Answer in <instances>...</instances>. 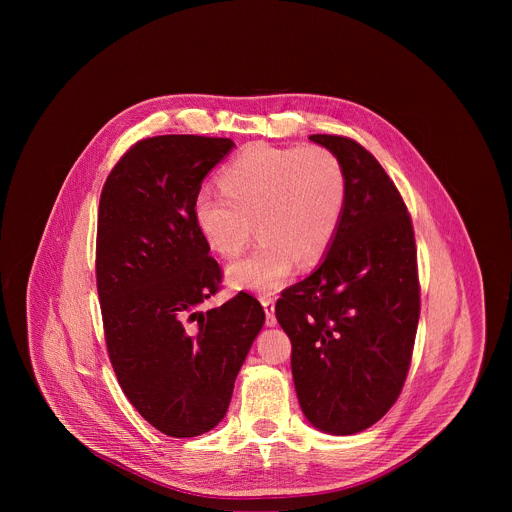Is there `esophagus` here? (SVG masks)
<instances>
[{
	"label": "esophagus",
	"mask_w": 512,
	"mask_h": 512,
	"mask_svg": "<svg viewBox=\"0 0 512 512\" xmlns=\"http://www.w3.org/2000/svg\"><path fill=\"white\" fill-rule=\"evenodd\" d=\"M261 304L265 308V324L267 326H275L277 320H275V300L273 298H261Z\"/></svg>",
	"instance_id": "1"
}]
</instances>
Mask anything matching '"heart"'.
<instances>
[{"label": "heart", "instance_id": "obj_1", "mask_svg": "<svg viewBox=\"0 0 512 512\" xmlns=\"http://www.w3.org/2000/svg\"><path fill=\"white\" fill-rule=\"evenodd\" d=\"M218 186L194 198V225L214 253L231 259L247 249L257 223L261 243L229 267L227 279L261 296L281 289L298 261L310 265L328 253L348 198L344 166L324 145H249Z\"/></svg>", "mask_w": 512, "mask_h": 512}]
</instances>
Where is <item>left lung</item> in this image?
I'll return each instance as SVG.
<instances>
[{
	"mask_svg": "<svg viewBox=\"0 0 512 512\" xmlns=\"http://www.w3.org/2000/svg\"><path fill=\"white\" fill-rule=\"evenodd\" d=\"M346 172L340 229L320 267L281 291L279 326L308 421L332 435L377 423L405 385L419 322L417 249L407 206L371 152L310 135Z\"/></svg>",
	"mask_w": 512,
	"mask_h": 512,
	"instance_id": "8db88e82",
	"label": "left lung"
}]
</instances>
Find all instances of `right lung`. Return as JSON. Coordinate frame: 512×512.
I'll list each match as a JSON object with an SVG mask.
<instances>
[{
  "instance_id": "right-lung-1",
  "label": "right lung",
  "mask_w": 512,
  "mask_h": 512,
  "mask_svg": "<svg viewBox=\"0 0 512 512\" xmlns=\"http://www.w3.org/2000/svg\"><path fill=\"white\" fill-rule=\"evenodd\" d=\"M233 148L229 137L141 139L101 192L97 291L109 360L129 403L172 437L200 435L225 417L265 322L245 291L196 310L223 271L194 225V198Z\"/></svg>"
}]
</instances>
